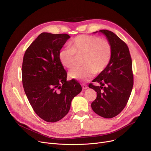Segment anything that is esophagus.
<instances>
[{"instance_id":"34e87169","label":"esophagus","mask_w":151,"mask_h":151,"mask_svg":"<svg viewBox=\"0 0 151 151\" xmlns=\"http://www.w3.org/2000/svg\"><path fill=\"white\" fill-rule=\"evenodd\" d=\"M82 87L83 89H87L88 87V86L86 85V84H82Z\"/></svg>"}]
</instances>
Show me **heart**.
Returning <instances> with one entry per match:
<instances>
[{"label":"heart","mask_w":151,"mask_h":151,"mask_svg":"<svg viewBox=\"0 0 151 151\" xmlns=\"http://www.w3.org/2000/svg\"><path fill=\"white\" fill-rule=\"evenodd\" d=\"M70 47H65L59 52L61 64L71 68L76 63V56H84V68H74L69 72L72 79L86 82L100 73L109 63L111 56V46L109 42L100 37L90 35H79L70 43Z\"/></svg>","instance_id":"obj_1"}]
</instances>
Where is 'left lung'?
<instances>
[{
  "instance_id": "1",
  "label": "left lung",
  "mask_w": 151,
  "mask_h": 151,
  "mask_svg": "<svg viewBox=\"0 0 151 151\" xmlns=\"http://www.w3.org/2000/svg\"><path fill=\"white\" fill-rule=\"evenodd\" d=\"M105 36L111 46V56L106 68L92 82L100 83L89 87L96 93L93 111L99 116L111 118L122 112L127 104L133 86L132 61L128 46L113 32L101 29L93 32Z\"/></svg>"
}]
</instances>
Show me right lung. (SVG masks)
<instances>
[{
  "label": "right lung",
  "instance_id": "right-lung-1",
  "mask_svg": "<svg viewBox=\"0 0 151 151\" xmlns=\"http://www.w3.org/2000/svg\"><path fill=\"white\" fill-rule=\"evenodd\" d=\"M70 37L42 33L25 51L22 82L30 105L45 121L55 123L67 114L71 101L82 91L76 81H67L59 52Z\"/></svg>",
  "mask_w": 151,
  "mask_h": 151
}]
</instances>
